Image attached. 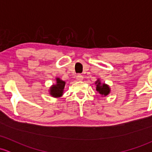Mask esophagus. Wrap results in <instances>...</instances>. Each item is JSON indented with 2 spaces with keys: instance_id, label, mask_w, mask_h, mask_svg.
I'll use <instances>...</instances> for the list:
<instances>
[{
  "instance_id": "1",
  "label": "esophagus",
  "mask_w": 152,
  "mask_h": 152,
  "mask_svg": "<svg viewBox=\"0 0 152 152\" xmlns=\"http://www.w3.org/2000/svg\"><path fill=\"white\" fill-rule=\"evenodd\" d=\"M83 79H84V77H83L82 75L79 74V75H77V76H76V79H77L78 81H82Z\"/></svg>"
}]
</instances>
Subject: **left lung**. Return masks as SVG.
<instances>
[{
	"label": "left lung",
	"instance_id": "8db88e82",
	"mask_svg": "<svg viewBox=\"0 0 152 152\" xmlns=\"http://www.w3.org/2000/svg\"><path fill=\"white\" fill-rule=\"evenodd\" d=\"M95 84L96 85V91L101 95L102 97H106L111 93V88L109 85L105 83L101 82L100 79H97Z\"/></svg>",
	"mask_w": 152,
	"mask_h": 152
}]
</instances>
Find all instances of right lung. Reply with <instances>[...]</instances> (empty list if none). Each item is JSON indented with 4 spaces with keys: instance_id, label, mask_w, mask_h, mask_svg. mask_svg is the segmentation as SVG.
<instances>
[{
    "instance_id": "add662e5",
    "label": "right lung",
    "mask_w": 152,
    "mask_h": 152,
    "mask_svg": "<svg viewBox=\"0 0 152 152\" xmlns=\"http://www.w3.org/2000/svg\"><path fill=\"white\" fill-rule=\"evenodd\" d=\"M56 83L53 84L49 87V95L53 97H60L63 95L64 89H65V81L62 80L59 77L55 78Z\"/></svg>"
}]
</instances>
